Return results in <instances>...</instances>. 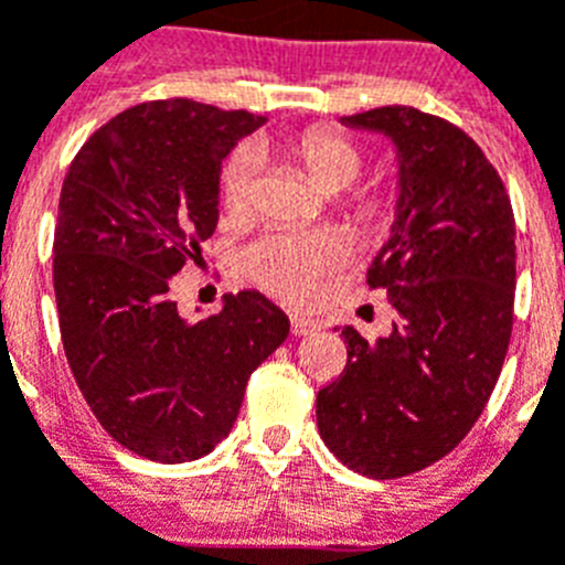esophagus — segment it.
<instances>
[{
    "instance_id": "esophagus-1",
    "label": "esophagus",
    "mask_w": 565,
    "mask_h": 565,
    "mask_svg": "<svg viewBox=\"0 0 565 565\" xmlns=\"http://www.w3.org/2000/svg\"><path fill=\"white\" fill-rule=\"evenodd\" d=\"M322 331V322L319 319H308V317H291V333L294 337H311V333Z\"/></svg>"
}]
</instances>
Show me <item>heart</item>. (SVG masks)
Here are the masks:
<instances>
[{
  "label": "heart",
  "mask_w": 565,
  "mask_h": 565,
  "mask_svg": "<svg viewBox=\"0 0 565 565\" xmlns=\"http://www.w3.org/2000/svg\"><path fill=\"white\" fill-rule=\"evenodd\" d=\"M286 154L308 174V181L326 194L351 189L359 181L367 154L351 135L333 127H311L286 143ZM259 163L254 152L237 149L221 169V203L232 221L248 217L257 201ZM351 226H376L384 217L382 194H353L342 206ZM344 259L342 239L328 232L266 234L246 252V274L259 288L288 299L308 302L328 274Z\"/></svg>",
  "instance_id": "1"
}]
</instances>
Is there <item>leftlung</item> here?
Listing matches in <instances>:
<instances>
[{"instance_id":"obj_1","label":"left lung","mask_w":565,"mask_h":565,"mask_svg":"<svg viewBox=\"0 0 565 565\" xmlns=\"http://www.w3.org/2000/svg\"><path fill=\"white\" fill-rule=\"evenodd\" d=\"M342 121L396 143L398 214L367 268L396 322L376 342L342 328L348 364L319 391L317 424L344 467L384 481L456 450L495 391L515 322V214L456 124L402 104Z\"/></svg>"}]
</instances>
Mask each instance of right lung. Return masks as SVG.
I'll use <instances>...</instances> for the list:
<instances>
[{"mask_svg": "<svg viewBox=\"0 0 565 565\" xmlns=\"http://www.w3.org/2000/svg\"><path fill=\"white\" fill-rule=\"evenodd\" d=\"M266 121L192 98L129 107L78 149L58 198L53 288L64 356L104 430L149 461L206 456L237 422L248 376L288 337L257 291L189 322L172 277L217 226L221 167Z\"/></svg>", "mask_w": 565, "mask_h": 565, "instance_id": "1", "label": "right lung"}]
</instances>
